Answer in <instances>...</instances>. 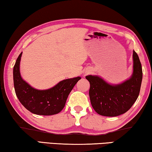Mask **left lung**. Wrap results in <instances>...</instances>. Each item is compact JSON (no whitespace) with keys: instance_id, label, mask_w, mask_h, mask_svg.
<instances>
[{"instance_id":"left-lung-1","label":"left lung","mask_w":152,"mask_h":152,"mask_svg":"<svg viewBox=\"0 0 152 152\" xmlns=\"http://www.w3.org/2000/svg\"><path fill=\"white\" fill-rule=\"evenodd\" d=\"M90 83L89 98L98 114L117 116L127 112L138 97L142 79V66L138 54L133 51V73L131 77L119 84H110L96 75H88Z\"/></svg>"}]
</instances>
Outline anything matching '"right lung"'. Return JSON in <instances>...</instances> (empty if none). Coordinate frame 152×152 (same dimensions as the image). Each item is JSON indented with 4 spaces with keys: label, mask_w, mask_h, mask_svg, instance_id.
<instances>
[{
    "label": "right lung",
    "mask_w": 152,
    "mask_h": 152,
    "mask_svg": "<svg viewBox=\"0 0 152 152\" xmlns=\"http://www.w3.org/2000/svg\"><path fill=\"white\" fill-rule=\"evenodd\" d=\"M22 52L18 56L13 69L15 92L20 103L34 114L50 116L56 114L64 108L68 96L81 77L63 80L48 89L34 88L22 78L20 62Z\"/></svg>",
    "instance_id": "obj_1"
}]
</instances>
